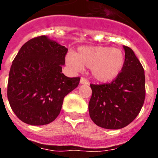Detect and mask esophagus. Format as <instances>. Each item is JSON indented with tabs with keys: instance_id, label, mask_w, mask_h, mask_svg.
I'll list each match as a JSON object with an SVG mask.
<instances>
[{
	"instance_id": "34e87169",
	"label": "esophagus",
	"mask_w": 158,
	"mask_h": 158,
	"mask_svg": "<svg viewBox=\"0 0 158 158\" xmlns=\"http://www.w3.org/2000/svg\"><path fill=\"white\" fill-rule=\"evenodd\" d=\"M80 84H89V81L86 79L84 77H82L81 79H80Z\"/></svg>"
}]
</instances>
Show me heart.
Wrapping results in <instances>:
<instances>
[{
	"label": "heart",
	"mask_w": 158,
	"mask_h": 158,
	"mask_svg": "<svg viewBox=\"0 0 158 158\" xmlns=\"http://www.w3.org/2000/svg\"><path fill=\"white\" fill-rule=\"evenodd\" d=\"M66 63L74 70L83 67L90 68L91 74L99 82H108L115 79L124 64L122 50L108 46L81 47L77 54L69 53Z\"/></svg>",
	"instance_id": "heart-1"
}]
</instances>
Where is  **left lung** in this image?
I'll return each instance as SVG.
<instances>
[{"instance_id":"8db88e82","label":"left lung","mask_w":158,"mask_h":158,"mask_svg":"<svg viewBox=\"0 0 158 158\" xmlns=\"http://www.w3.org/2000/svg\"><path fill=\"white\" fill-rule=\"evenodd\" d=\"M123 49L124 64L118 75L110 83L90 84L89 116L95 124L107 129H119L131 123L145 100L143 65L131 48L124 45Z\"/></svg>"}]
</instances>
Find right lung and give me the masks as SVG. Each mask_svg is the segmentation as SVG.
<instances>
[{"label": "right lung", "mask_w": 158, "mask_h": 158, "mask_svg": "<svg viewBox=\"0 0 158 158\" xmlns=\"http://www.w3.org/2000/svg\"><path fill=\"white\" fill-rule=\"evenodd\" d=\"M68 49L47 36L23 44L10 69L7 98L10 108L27 124L45 125L60 114L64 98L80 78L62 74Z\"/></svg>", "instance_id": "1"}]
</instances>
